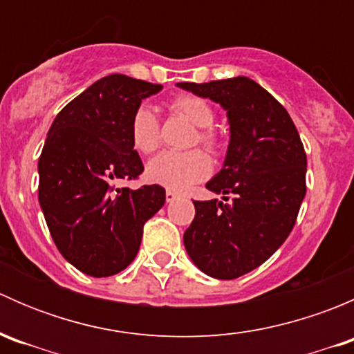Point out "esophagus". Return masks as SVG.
Returning a JSON list of instances; mask_svg holds the SVG:
<instances>
[{"instance_id":"esophagus-1","label":"esophagus","mask_w":354,"mask_h":354,"mask_svg":"<svg viewBox=\"0 0 354 354\" xmlns=\"http://www.w3.org/2000/svg\"><path fill=\"white\" fill-rule=\"evenodd\" d=\"M176 198H178V194H174V192H171V190L166 192V202L167 203L174 202V200H176Z\"/></svg>"}]
</instances>
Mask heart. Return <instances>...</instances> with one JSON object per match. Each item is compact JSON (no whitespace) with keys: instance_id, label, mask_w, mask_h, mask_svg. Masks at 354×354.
Returning <instances> with one entry per match:
<instances>
[{"instance_id":"1","label":"heart","mask_w":354,"mask_h":354,"mask_svg":"<svg viewBox=\"0 0 354 354\" xmlns=\"http://www.w3.org/2000/svg\"><path fill=\"white\" fill-rule=\"evenodd\" d=\"M171 109L198 128L195 142L209 151L219 149V137L210 130L214 124V111L203 99L195 95H178L171 102ZM131 144L142 154H151L159 147V121L149 106H140L133 113L130 123ZM210 173V160L200 151L162 152L147 164V180L171 192H185Z\"/></svg>"}]
</instances>
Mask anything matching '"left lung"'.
<instances>
[{"mask_svg": "<svg viewBox=\"0 0 354 354\" xmlns=\"http://www.w3.org/2000/svg\"><path fill=\"white\" fill-rule=\"evenodd\" d=\"M176 85L221 104L231 133L223 167L205 185L230 203L195 200L185 248L207 276L236 279L291 233L306 194L305 149L288 111L252 78Z\"/></svg>", "mask_w": 354, "mask_h": 354, "instance_id": "1", "label": "left lung"}]
</instances>
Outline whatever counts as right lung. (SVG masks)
Returning a JSON list of instances; mask_svg holds the SVG:
<instances>
[{"instance_id": "add662e5", "label": "right lung", "mask_w": 354, "mask_h": 354, "mask_svg": "<svg viewBox=\"0 0 354 354\" xmlns=\"http://www.w3.org/2000/svg\"><path fill=\"white\" fill-rule=\"evenodd\" d=\"M162 85L113 73L58 113L39 157V203L59 253L80 272L108 277L127 269L144 224L164 205L166 190L114 188L144 171L130 123Z\"/></svg>"}]
</instances>
